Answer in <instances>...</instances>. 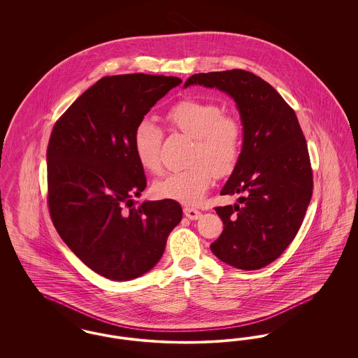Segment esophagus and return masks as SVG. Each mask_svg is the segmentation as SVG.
<instances>
[{
  "label": "esophagus",
  "mask_w": 358,
  "mask_h": 358,
  "mask_svg": "<svg viewBox=\"0 0 358 358\" xmlns=\"http://www.w3.org/2000/svg\"><path fill=\"white\" fill-rule=\"evenodd\" d=\"M184 213H185L187 219H190V220H197L201 216L200 210H197L194 208H190V206H185L184 208Z\"/></svg>",
  "instance_id": "obj_1"
}]
</instances>
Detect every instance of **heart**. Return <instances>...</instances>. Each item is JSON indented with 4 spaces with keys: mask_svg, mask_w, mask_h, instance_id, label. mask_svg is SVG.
<instances>
[{
    "mask_svg": "<svg viewBox=\"0 0 358 358\" xmlns=\"http://www.w3.org/2000/svg\"><path fill=\"white\" fill-rule=\"evenodd\" d=\"M164 120L171 131L193 138V164L158 181L154 193L161 199L199 204L216 174L227 176L236 168L243 149L241 122L235 115L222 114L217 103L203 99H181L171 104ZM162 130L150 120H141L136 124L133 149L143 171L158 174L162 169Z\"/></svg>",
    "mask_w": 358,
    "mask_h": 358,
    "instance_id": "heart-1",
    "label": "heart"
}]
</instances>
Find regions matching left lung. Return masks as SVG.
Returning a JSON list of instances; mask_svg holds the SVG:
<instances>
[{"instance_id": "left-lung-1", "label": "left lung", "mask_w": 358, "mask_h": 358, "mask_svg": "<svg viewBox=\"0 0 358 358\" xmlns=\"http://www.w3.org/2000/svg\"><path fill=\"white\" fill-rule=\"evenodd\" d=\"M190 85L216 87L238 103L244 141L222 194L238 204L216 206L224 224L210 250L240 270H259L296 236L313 196L306 138L294 110L273 85L244 69L194 73Z\"/></svg>"}]
</instances>
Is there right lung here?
<instances>
[{"mask_svg": "<svg viewBox=\"0 0 358 358\" xmlns=\"http://www.w3.org/2000/svg\"><path fill=\"white\" fill-rule=\"evenodd\" d=\"M176 76H104L56 120L47 149V203L63 241L92 271L138 278L158 263L182 209L171 199L138 204L148 185L136 161V124Z\"/></svg>", "mask_w": 358, "mask_h": 358, "instance_id": "right-lung-1", "label": "right lung"}]
</instances>
